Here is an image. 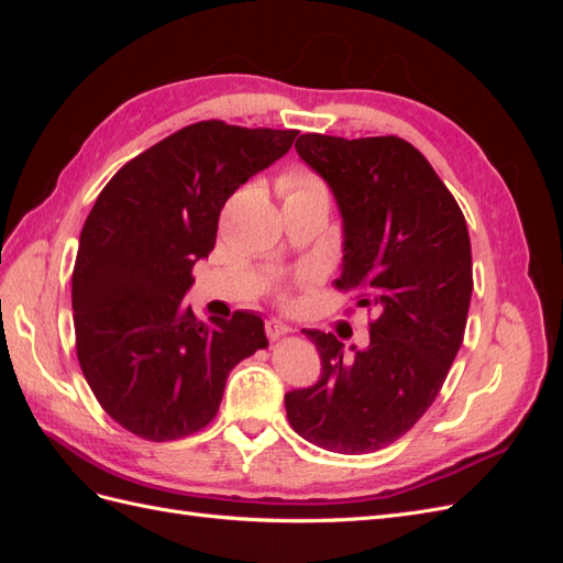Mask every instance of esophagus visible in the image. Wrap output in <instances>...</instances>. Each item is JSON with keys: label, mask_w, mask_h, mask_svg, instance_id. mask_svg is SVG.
<instances>
[{"label": "esophagus", "mask_w": 563, "mask_h": 563, "mask_svg": "<svg viewBox=\"0 0 563 563\" xmlns=\"http://www.w3.org/2000/svg\"><path fill=\"white\" fill-rule=\"evenodd\" d=\"M291 329L286 327L284 321H279V319H267L265 321V333H267V338H272V340H277L279 335H284V333H288Z\"/></svg>", "instance_id": "34e87169"}]
</instances>
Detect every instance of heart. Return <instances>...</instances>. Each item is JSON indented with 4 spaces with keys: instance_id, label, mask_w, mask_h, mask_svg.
I'll return each mask as SVG.
<instances>
[{
    "instance_id": "b5f03b06",
    "label": "heart",
    "mask_w": 563,
    "mask_h": 563,
    "mask_svg": "<svg viewBox=\"0 0 563 563\" xmlns=\"http://www.w3.org/2000/svg\"><path fill=\"white\" fill-rule=\"evenodd\" d=\"M282 190H284L286 195H298V192L323 190V185H321L317 178H312L310 174L294 172V174H288V176L282 180ZM314 277H317V269H305L302 275H300L302 282H310V279H314Z\"/></svg>"
}]
</instances>
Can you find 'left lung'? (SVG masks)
I'll return each instance as SVG.
<instances>
[{
    "label": "left lung",
    "instance_id": "left-lung-1",
    "mask_svg": "<svg viewBox=\"0 0 563 563\" xmlns=\"http://www.w3.org/2000/svg\"><path fill=\"white\" fill-rule=\"evenodd\" d=\"M300 159L331 187L343 220L338 288L376 312L366 347L305 331L321 360L312 387L286 391L291 428L333 453L378 451L437 399L463 345L472 298L465 216L430 162L397 135L302 133Z\"/></svg>",
    "mask_w": 563,
    "mask_h": 563
}]
</instances>
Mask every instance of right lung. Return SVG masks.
I'll use <instances>...</instances> for the list:
<instances>
[{
  "label": "right lung",
  "mask_w": 563,
  "mask_h": 563,
  "mask_svg": "<svg viewBox=\"0 0 563 563\" xmlns=\"http://www.w3.org/2000/svg\"><path fill=\"white\" fill-rule=\"evenodd\" d=\"M298 131L199 122L119 168L79 234L73 314L84 378L106 413L150 441L209 424L230 371L267 347L261 314L201 321L183 298L240 185Z\"/></svg>",
  "instance_id": "1"
}]
</instances>
